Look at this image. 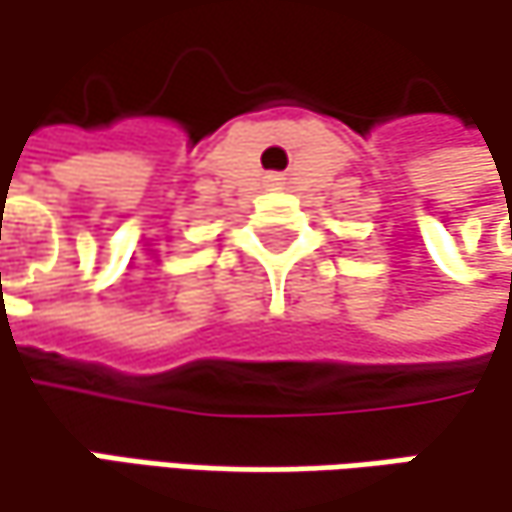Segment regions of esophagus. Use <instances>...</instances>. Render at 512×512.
<instances>
[{
  "mask_svg": "<svg viewBox=\"0 0 512 512\" xmlns=\"http://www.w3.org/2000/svg\"><path fill=\"white\" fill-rule=\"evenodd\" d=\"M266 181H269V187H281V184H284V178H281V175H269Z\"/></svg>",
  "mask_w": 512,
  "mask_h": 512,
  "instance_id": "esophagus-1",
  "label": "esophagus"
}]
</instances>
